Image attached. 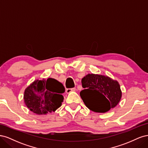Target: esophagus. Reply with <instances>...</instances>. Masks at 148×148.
<instances>
[{
  "label": "esophagus",
  "mask_w": 148,
  "mask_h": 148,
  "mask_svg": "<svg viewBox=\"0 0 148 148\" xmlns=\"http://www.w3.org/2000/svg\"><path fill=\"white\" fill-rule=\"evenodd\" d=\"M76 90V88H68L66 89V93H70L71 92H73L75 91Z\"/></svg>",
  "instance_id": "esophagus-1"
}]
</instances>
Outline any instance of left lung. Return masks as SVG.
I'll return each mask as SVG.
<instances>
[{
    "mask_svg": "<svg viewBox=\"0 0 148 148\" xmlns=\"http://www.w3.org/2000/svg\"><path fill=\"white\" fill-rule=\"evenodd\" d=\"M82 84L84 89L80 96L88 108L95 112H106L121 99L119 83L107 76L88 74L82 78Z\"/></svg>",
    "mask_w": 148,
    "mask_h": 148,
    "instance_id": "8db88e82",
    "label": "left lung"
}]
</instances>
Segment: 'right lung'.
<instances>
[{"instance_id":"right-lung-1","label":"right lung","mask_w":148,"mask_h":148,"mask_svg":"<svg viewBox=\"0 0 148 148\" xmlns=\"http://www.w3.org/2000/svg\"><path fill=\"white\" fill-rule=\"evenodd\" d=\"M64 92V85L55 79H37L26 88L24 101L33 113L46 115L61 106L64 101L62 94Z\"/></svg>"}]
</instances>
